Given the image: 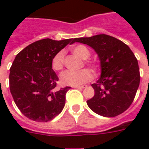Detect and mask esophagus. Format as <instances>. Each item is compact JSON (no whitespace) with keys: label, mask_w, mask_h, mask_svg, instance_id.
<instances>
[{"label":"esophagus","mask_w":149,"mask_h":149,"mask_svg":"<svg viewBox=\"0 0 149 149\" xmlns=\"http://www.w3.org/2000/svg\"><path fill=\"white\" fill-rule=\"evenodd\" d=\"M75 88H78V89H84L86 87V85H82V86H74Z\"/></svg>","instance_id":"esophagus-1"}]
</instances>
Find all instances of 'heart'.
Instances as JSON below:
<instances>
[{
  "label": "heart",
  "instance_id": "obj_1",
  "mask_svg": "<svg viewBox=\"0 0 149 149\" xmlns=\"http://www.w3.org/2000/svg\"><path fill=\"white\" fill-rule=\"evenodd\" d=\"M74 55L77 56L82 59L84 63L91 68L93 72H95L98 69L99 64L96 60H90L87 58L91 56V52L86 46L79 45L72 49ZM65 53L64 52H58L52 59L51 66L55 71H60L64 66ZM92 79V73L86 69H83L79 71H65L60 76V81L63 85L67 86H78L80 84H85Z\"/></svg>",
  "mask_w": 149,
  "mask_h": 149
}]
</instances>
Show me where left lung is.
I'll use <instances>...</instances> for the list:
<instances>
[{"mask_svg": "<svg viewBox=\"0 0 149 149\" xmlns=\"http://www.w3.org/2000/svg\"><path fill=\"white\" fill-rule=\"evenodd\" d=\"M98 54L101 76L91 86L95 94L86 103L99 115L115 117L127 110L135 97L140 84L138 60L126 44L107 35L74 38Z\"/></svg>", "mask_w": 149, "mask_h": 149, "instance_id": "8db88e82", "label": "left lung"}]
</instances>
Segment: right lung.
<instances>
[{
    "mask_svg": "<svg viewBox=\"0 0 149 149\" xmlns=\"http://www.w3.org/2000/svg\"><path fill=\"white\" fill-rule=\"evenodd\" d=\"M75 39L45 38L31 43L15 57L10 68L9 86L15 104L29 119L46 122L58 115L71 87L56 88L58 77L51 66L54 56Z\"/></svg>",
    "mask_w": 149,
    "mask_h": 149,
    "instance_id": "obj_1",
    "label": "right lung"
}]
</instances>
